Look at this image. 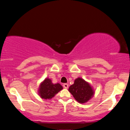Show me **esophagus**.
<instances>
[{
    "instance_id": "obj_1",
    "label": "esophagus",
    "mask_w": 130,
    "mask_h": 130,
    "mask_svg": "<svg viewBox=\"0 0 130 130\" xmlns=\"http://www.w3.org/2000/svg\"><path fill=\"white\" fill-rule=\"evenodd\" d=\"M63 88H65L67 89V88H68V87H69V85H68V84H63Z\"/></svg>"
}]
</instances>
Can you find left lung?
Returning a JSON list of instances; mask_svg holds the SVG:
<instances>
[{
    "label": "left lung",
    "mask_w": 130,
    "mask_h": 130,
    "mask_svg": "<svg viewBox=\"0 0 130 130\" xmlns=\"http://www.w3.org/2000/svg\"><path fill=\"white\" fill-rule=\"evenodd\" d=\"M69 91L80 103L87 102L94 93L91 85L81 78H77L74 80L73 84L70 86Z\"/></svg>",
    "instance_id": "left-lung-1"
}]
</instances>
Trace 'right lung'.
<instances>
[{
  "label": "right lung",
  "mask_w": 130,
  "mask_h": 130,
  "mask_svg": "<svg viewBox=\"0 0 130 130\" xmlns=\"http://www.w3.org/2000/svg\"><path fill=\"white\" fill-rule=\"evenodd\" d=\"M62 88V85L59 83L54 84L52 83L51 80L46 78L39 87V95L44 99H51Z\"/></svg>",
  "instance_id": "add662e5"
}]
</instances>
